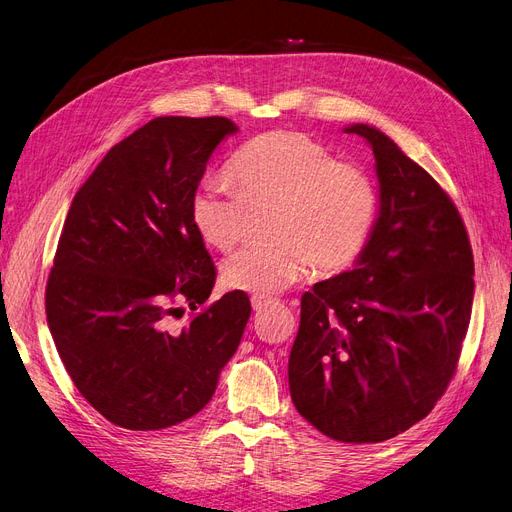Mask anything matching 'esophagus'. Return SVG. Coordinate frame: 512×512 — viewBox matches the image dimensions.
<instances>
[{
	"mask_svg": "<svg viewBox=\"0 0 512 512\" xmlns=\"http://www.w3.org/2000/svg\"><path fill=\"white\" fill-rule=\"evenodd\" d=\"M270 304H272V299H263V297H253L251 299V306H253L255 312H261L263 308L270 306Z\"/></svg>",
	"mask_w": 512,
	"mask_h": 512,
	"instance_id": "obj_1",
	"label": "esophagus"
}]
</instances>
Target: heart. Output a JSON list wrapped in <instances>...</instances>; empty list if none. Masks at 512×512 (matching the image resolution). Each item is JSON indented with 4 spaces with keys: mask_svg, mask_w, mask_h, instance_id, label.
Returning a JSON list of instances; mask_svg holds the SVG:
<instances>
[{
    "mask_svg": "<svg viewBox=\"0 0 512 512\" xmlns=\"http://www.w3.org/2000/svg\"><path fill=\"white\" fill-rule=\"evenodd\" d=\"M232 183L204 179L189 200V221L204 244L230 251L246 206H270L268 238L227 259L223 287L253 297L289 289L310 268L339 274L363 253L377 219V189L367 173L337 162L323 143L278 130L246 143L230 164Z\"/></svg>",
    "mask_w": 512,
    "mask_h": 512,
    "instance_id": "heart-1",
    "label": "heart"
}]
</instances>
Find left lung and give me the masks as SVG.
<instances>
[{"instance_id":"left-lung-1","label":"left lung","mask_w":512,"mask_h":512,"mask_svg":"<svg viewBox=\"0 0 512 512\" xmlns=\"http://www.w3.org/2000/svg\"><path fill=\"white\" fill-rule=\"evenodd\" d=\"M375 156L380 215L356 266L301 297L295 409L329 439L380 443L424 420L458 367L475 259L445 189L382 130L344 128Z\"/></svg>"}]
</instances>
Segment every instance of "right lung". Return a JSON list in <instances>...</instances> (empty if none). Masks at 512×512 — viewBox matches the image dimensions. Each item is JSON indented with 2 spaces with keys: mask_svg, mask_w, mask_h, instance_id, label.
<instances>
[{
  "mask_svg": "<svg viewBox=\"0 0 512 512\" xmlns=\"http://www.w3.org/2000/svg\"><path fill=\"white\" fill-rule=\"evenodd\" d=\"M221 116H164L113 145L75 194L46 285V318L84 399L111 424L162 430L196 415L242 339L251 301L206 304L215 263L189 200L219 143ZM201 308L181 330L167 318Z\"/></svg>",
  "mask_w": 512,
  "mask_h": 512,
  "instance_id": "obj_1",
  "label": "right lung"
}]
</instances>
